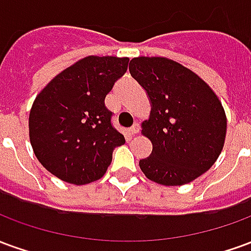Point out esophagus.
<instances>
[{"instance_id":"obj_1","label":"esophagus","mask_w":251,"mask_h":251,"mask_svg":"<svg viewBox=\"0 0 251 251\" xmlns=\"http://www.w3.org/2000/svg\"><path fill=\"white\" fill-rule=\"evenodd\" d=\"M138 131H140V125H138V124H134V125L131 126L130 129H129V133H130V134H133V136H134V134H137Z\"/></svg>"}]
</instances>
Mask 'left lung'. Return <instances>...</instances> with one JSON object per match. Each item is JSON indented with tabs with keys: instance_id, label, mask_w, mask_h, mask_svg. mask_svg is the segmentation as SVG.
<instances>
[{
	"instance_id": "8db88e82",
	"label": "left lung",
	"mask_w": 251,
	"mask_h": 251,
	"mask_svg": "<svg viewBox=\"0 0 251 251\" xmlns=\"http://www.w3.org/2000/svg\"><path fill=\"white\" fill-rule=\"evenodd\" d=\"M129 71L152 107L141 133L153 149L140 168L157 184L191 183L214 165L225 145L221 100L199 75L168 57H134Z\"/></svg>"
}]
</instances>
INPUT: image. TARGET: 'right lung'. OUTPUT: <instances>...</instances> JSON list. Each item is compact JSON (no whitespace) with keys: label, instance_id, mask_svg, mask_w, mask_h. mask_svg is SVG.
Wrapping results in <instances>:
<instances>
[{"label":"right lung","instance_id":"obj_1","mask_svg":"<svg viewBox=\"0 0 251 251\" xmlns=\"http://www.w3.org/2000/svg\"><path fill=\"white\" fill-rule=\"evenodd\" d=\"M129 57L87 56L67 67L36 97L29 140L41 165L66 183L83 185L107 171L125 137L111 125L104 98Z\"/></svg>","mask_w":251,"mask_h":251}]
</instances>
